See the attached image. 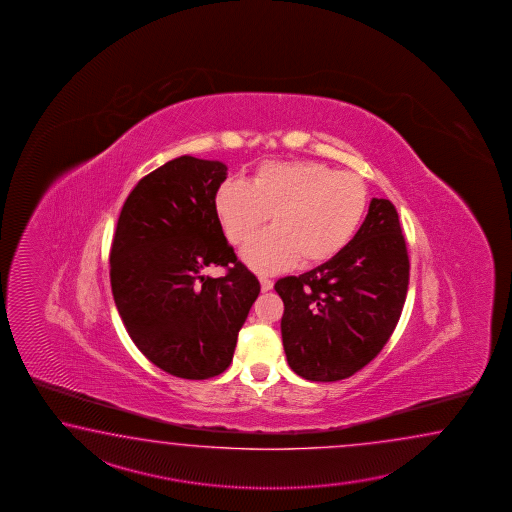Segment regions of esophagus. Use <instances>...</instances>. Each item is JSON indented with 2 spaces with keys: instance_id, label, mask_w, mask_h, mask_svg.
<instances>
[{
  "instance_id": "34e87169",
  "label": "esophagus",
  "mask_w": 512,
  "mask_h": 512,
  "mask_svg": "<svg viewBox=\"0 0 512 512\" xmlns=\"http://www.w3.org/2000/svg\"><path fill=\"white\" fill-rule=\"evenodd\" d=\"M260 283H261V291H271V289H272L271 278H267V276H260Z\"/></svg>"
}]
</instances>
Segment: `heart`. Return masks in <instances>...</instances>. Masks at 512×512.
Masks as SVG:
<instances>
[{
	"mask_svg": "<svg viewBox=\"0 0 512 512\" xmlns=\"http://www.w3.org/2000/svg\"><path fill=\"white\" fill-rule=\"evenodd\" d=\"M366 207L368 188L359 175L311 161L261 164L251 183L227 179L216 192L219 221L234 245L274 221L245 251L261 272L335 258L357 234Z\"/></svg>",
	"mask_w": 512,
	"mask_h": 512,
	"instance_id": "heart-1",
	"label": "heart"
}]
</instances>
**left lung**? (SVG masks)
Segmentation results:
<instances>
[{
	"mask_svg": "<svg viewBox=\"0 0 512 512\" xmlns=\"http://www.w3.org/2000/svg\"><path fill=\"white\" fill-rule=\"evenodd\" d=\"M410 260L399 214L371 199L344 251L300 276L274 283L283 300L287 362L307 381L348 379L375 359L403 313Z\"/></svg>",
	"mask_w": 512,
	"mask_h": 512,
	"instance_id": "8db88e82",
	"label": "left lung"
}]
</instances>
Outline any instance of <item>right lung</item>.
<instances>
[{
  "label": "right lung",
  "instance_id": "add662e5",
  "mask_svg": "<svg viewBox=\"0 0 512 512\" xmlns=\"http://www.w3.org/2000/svg\"><path fill=\"white\" fill-rule=\"evenodd\" d=\"M227 166L190 155L144 175L120 210L109 252L115 305L157 368L203 381L227 370L260 282L234 254L216 212ZM210 264L228 272L203 277Z\"/></svg>",
  "mask_w": 512,
  "mask_h": 512
}]
</instances>
